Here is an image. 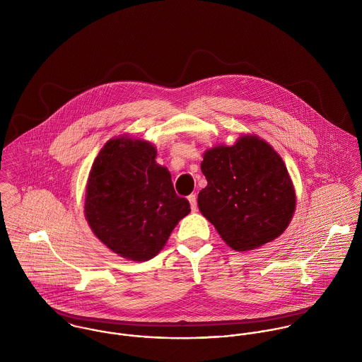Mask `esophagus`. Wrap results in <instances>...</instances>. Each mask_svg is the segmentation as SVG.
I'll use <instances>...</instances> for the list:
<instances>
[{"instance_id": "34e87169", "label": "esophagus", "mask_w": 362, "mask_h": 362, "mask_svg": "<svg viewBox=\"0 0 362 362\" xmlns=\"http://www.w3.org/2000/svg\"><path fill=\"white\" fill-rule=\"evenodd\" d=\"M188 201H189V204H191V210L192 211H195L197 210V207H198V205H197V195H189L188 197Z\"/></svg>"}]
</instances>
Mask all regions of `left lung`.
I'll return each instance as SVG.
<instances>
[{
  "label": "left lung",
  "mask_w": 362,
  "mask_h": 362,
  "mask_svg": "<svg viewBox=\"0 0 362 362\" xmlns=\"http://www.w3.org/2000/svg\"><path fill=\"white\" fill-rule=\"evenodd\" d=\"M201 170L207 185L198 195L199 210L234 251H252L288 227L296 188L283 158L258 135L207 149Z\"/></svg>",
  "instance_id": "left-lung-1"
}]
</instances>
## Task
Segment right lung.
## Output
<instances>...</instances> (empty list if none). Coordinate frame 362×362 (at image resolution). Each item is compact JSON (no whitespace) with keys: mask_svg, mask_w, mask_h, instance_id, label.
<instances>
[{"mask_svg":"<svg viewBox=\"0 0 362 362\" xmlns=\"http://www.w3.org/2000/svg\"><path fill=\"white\" fill-rule=\"evenodd\" d=\"M153 144L124 134L105 142L86 182L85 217L93 234L121 258H155L189 211Z\"/></svg>","mask_w":362,"mask_h":362,"instance_id":"1","label":"right lung"}]
</instances>
